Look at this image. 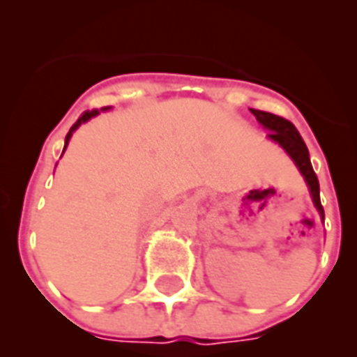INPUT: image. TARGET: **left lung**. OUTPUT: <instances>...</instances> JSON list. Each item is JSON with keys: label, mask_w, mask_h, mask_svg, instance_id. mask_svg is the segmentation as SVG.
I'll list each match as a JSON object with an SVG mask.
<instances>
[{"label": "left lung", "mask_w": 357, "mask_h": 357, "mask_svg": "<svg viewBox=\"0 0 357 357\" xmlns=\"http://www.w3.org/2000/svg\"><path fill=\"white\" fill-rule=\"evenodd\" d=\"M251 114L258 119V123L264 128L271 130L267 133L269 139H273L274 142H278L289 155L294 160L298 167H300L301 175L305 176L307 184H309L310 195H312V200H314V206L318 208L319 215L325 216L324 206L319 202V182L318 176H316L314 169H312V164H310L309 158V149H307L305 142L301 139V135L298 133V130L294 128V124L287 119L280 117V115L269 114V112H260V109H252Z\"/></svg>", "instance_id": "8db88e82"}]
</instances>
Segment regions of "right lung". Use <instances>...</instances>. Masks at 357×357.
<instances>
[{
	"mask_svg": "<svg viewBox=\"0 0 357 357\" xmlns=\"http://www.w3.org/2000/svg\"><path fill=\"white\" fill-rule=\"evenodd\" d=\"M97 114H99V109H91V112H84V114L81 115V117H79L77 121H75V124H74V126L70 128V132L66 133V139H65V148H66V144H68V141H70V137H72V133H74L75 130H77V128L81 126V124H83V123H86L88 119L96 117Z\"/></svg>",
	"mask_w": 357,
	"mask_h": 357,
	"instance_id": "add662e5",
	"label": "right lung"
}]
</instances>
